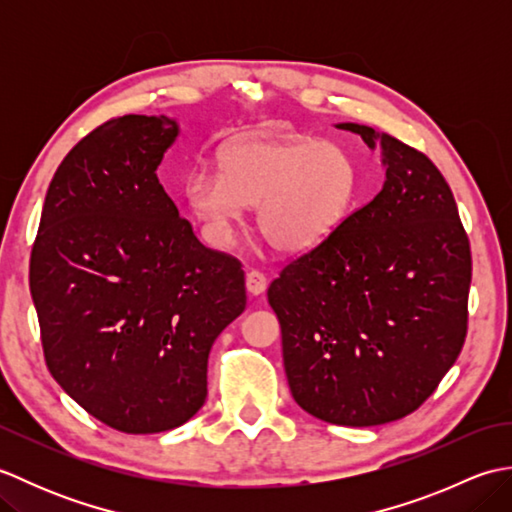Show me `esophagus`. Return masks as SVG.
<instances>
[{
	"mask_svg": "<svg viewBox=\"0 0 512 512\" xmlns=\"http://www.w3.org/2000/svg\"><path fill=\"white\" fill-rule=\"evenodd\" d=\"M266 286H268V279H266L264 273H259V270H248V273H246V290L250 292V295H253V297L262 295Z\"/></svg>",
	"mask_w": 512,
	"mask_h": 512,
	"instance_id": "34e87169",
	"label": "esophagus"
}]
</instances>
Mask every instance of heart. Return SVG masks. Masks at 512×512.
I'll list each match as a JSON object with an SVG mask.
<instances>
[{
  "label": "heart",
  "instance_id": "heart-1",
  "mask_svg": "<svg viewBox=\"0 0 512 512\" xmlns=\"http://www.w3.org/2000/svg\"><path fill=\"white\" fill-rule=\"evenodd\" d=\"M222 173L195 169L184 195L217 237L257 206V228L279 253L299 255L325 242L350 213L358 171L352 156L319 138L246 136L228 145Z\"/></svg>",
  "mask_w": 512,
  "mask_h": 512
}]
</instances>
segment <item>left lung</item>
Listing matches in <instances>:
<instances>
[{"mask_svg": "<svg viewBox=\"0 0 512 512\" xmlns=\"http://www.w3.org/2000/svg\"><path fill=\"white\" fill-rule=\"evenodd\" d=\"M380 147L385 184L268 288L292 398L310 416L376 427L416 411L469 321L471 246L447 180L413 147L339 123Z\"/></svg>", "mask_w": 512, "mask_h": 512, "instance_id": "1", "label": "left lung"}]
</instances>
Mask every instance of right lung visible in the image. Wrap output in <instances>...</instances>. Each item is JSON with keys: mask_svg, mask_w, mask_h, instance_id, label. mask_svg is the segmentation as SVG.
I'll return each instance as SVG.
<instances>
[{"mask_svg": "<svg viewBox=\"0 0 512 512\" xmlns=\"http://www.w3.org/2000/svg\"><path fill=\"white\" fill-rule=\"evenodd\" d=\"M169 116L103 123L63 158L30 255L46 365L107 427L160 433L206 400L211 345L246 308L235 257L193 235L156 169Z\"/></svg>", "mask_w": 512, "mask_h": 512, "instance_id": "add662e5", "label": "right lung"}]
</instances>
